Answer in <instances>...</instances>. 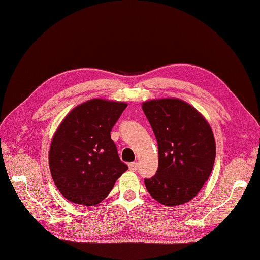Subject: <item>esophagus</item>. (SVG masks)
<instances>
[{
	"mask_svg": "<svg viewBox=\"0 0 260 260\" xmlns=\"http://www.w3.org/2000/svg\"><path fill=\"white\" fill-rule=\"evenodd\" d=\"M128 166H129V170H131V171H137L138 170V162L137 161L130 162Z\"/></svg>",
	"mask_w": 260,
	"mask_h": 260,
	"instance_id": "34e87169",
	"label": "esophagus"
}]
</instances>
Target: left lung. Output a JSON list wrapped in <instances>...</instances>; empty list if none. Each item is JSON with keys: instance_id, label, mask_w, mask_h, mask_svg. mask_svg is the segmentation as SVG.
<instances>
[{"instance_id": "1", "label": "left lung", "mask_w": 260, "mask_h": 260, "mask_svg": "<svg viewBox=\"0 0 260 260\" xmlns=\"http://www.w3.org/2000/svg\"><path fill=\"white\" fill-rule=\"evenodd\" d=\"M142 109L158 144V169L145 186L165 206L194 199L208 180L216 158L210 124L198 109L177 98L149 100Z\"/></svg>"}]
</instances>
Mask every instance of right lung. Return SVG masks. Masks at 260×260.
<instances>
[{"mask_svg":"<svg viewBox=\"0 0 260 260\" xmlns=\"http://www.w3.org/2000/svg\"><path fill=\"white\" fill-rule=\"evenodd\" d=\"M128 106L124 102L92 99L76 106L55 131L49 166L64 198L94 206L112 191L128 166L119 159L111 131Z\"/></svg>","mask_w":260,"mask_h":260,"instance_id":"obj_1","label":"right lung"}]
</instances>
